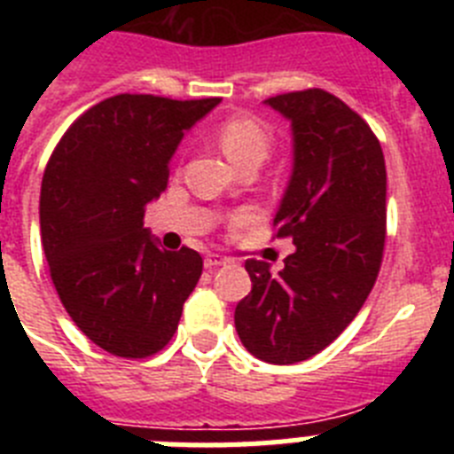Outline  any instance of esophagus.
Masks as SVG:
<instances>
[{
  "label": "esophagus",
  "mask_w": 454,
  "mask_h": 454,
  "mask_svg": "<svg viewBox=\"0 0 454 454\" xmlns=\"http://www.w3.org/2000/svg\"><path fill=\"white\" fill-rule=\"evenodd\" d=\"M224 263H230V259L223 254H208L207 259H204V266L207 268H218V266H224Z\"/></svg>",
  "instance_id": "esophagus-1"
}]
</instances>
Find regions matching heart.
<instances>
[{
    "label": "heart",
    "mask_w": 454,
    "mask_h": 454,
    "mask_svg": "<svg viewBox=\"0 0 454 454\" xmlns=\"http://www.w3.org/2000/svg\"><path fill=\"white\" fill-rule=\"evenodd\" d=\"M215 136L224 154L239 168L252 159L263 161L272 143L270 127L254 115H231L220 124Z\"/></svg>",
    "instance_id": "obj_1"
}]
</instances>
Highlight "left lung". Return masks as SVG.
<instances>
[{
	"instance_id": "1",
	"label": "left lung",
	"mask_w": 454,
	"mask_h": 454,
	"mask_svg": "<svg viewBox=\"0 0 454 454\" xmlns=\"http://www.w3.org/2000/svg\"><path fill=\"white\" fill-rule=\"evenodd\" d=\"M291 120L293 172L272 224L295 252L272 275L247 259L252 291L236 304L250 355L295 364L318 355L352 323L382 266L387 166L366 120L323 88L268 98Z\"/></svg>"
}]
</instances>
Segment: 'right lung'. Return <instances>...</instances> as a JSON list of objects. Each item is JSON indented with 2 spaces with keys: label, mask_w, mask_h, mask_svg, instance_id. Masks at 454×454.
<instances>
[{
  "label": "right lung",
  "mask_w": 454,
  "mask_h": 454,
  "mask_svg": "<svg viewBox=\"0 0 454 454\" xmlns=\"http://www.w3.org/2000/svg\"><path fill=\"white\" fill-rule=\"evenodd\" d=\"M220 98L115 95L63 134L40 186V239L63 307L102 350L145 359L170 343L202 256L159 247L143 227L184 131Z\"/></svg>",
  "instance_id": "add662e5"
}]
</instances>
